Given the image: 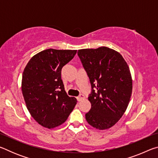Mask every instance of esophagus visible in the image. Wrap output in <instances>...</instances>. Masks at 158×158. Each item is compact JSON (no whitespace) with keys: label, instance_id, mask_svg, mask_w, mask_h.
Wrapping results in <instances>:
<instances>
[{"label":"esophagus","instance_id":"esophagus-1","mask_svg":"<svg viewBox=\"0 0 158 158\" xmlns=\"http://www.w3.org/2000/svg\"><path fill=\"white\" fill-rule=\"evenodd\" d=\"M84 98H85V96H84V95H82V94H81L79 96H78V97L77 98V100H78L79 102V101H81L82 100H84Z\"/></svg>","mask_w":158,"mask_h":158}]
</instances>
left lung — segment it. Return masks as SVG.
I'll use <instances>...</instances> for the list:
<instances>
[{"instance_id": "8db88e82", "label": "left lung", "mask_w": 158, "mask_h": 158, "mask_svg": "<svg viewBox=\"0 0 158 158\" xmlns=\"http://www.w3.org/2000/svg\"><path fill=\"white\" fill-rule=\"evenodd\" d=\"M77 53L92 87L88 98L91 108L85 119L95 129L107 130L121 119L129 105L132 92L130 68L121 53L106 47L79 49Z\"/></svg>"}]
</instances>
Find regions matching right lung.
Masks as SVG:
<instances>
[{
  "label": "right lung",
  "instance_id": "right-lung-1",
  "mask_svg": "<svg viewBox=\"0 0 158 158\" xmlns=\"http://www.w3.org/2000/svg\"><path fill=\"white\" fill-rule=\"evenodd\" d=\"M77 50L48 49L37 53L25 67L21 91L32 117L42 127L53 129L66 121L77 104L69 97L61 79V69Z\"/></svg>",
  "mask_w": 158,
  "mask_h": 158
}]
</instances>
